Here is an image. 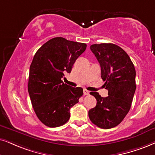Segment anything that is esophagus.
<instances>
[{
	"instance_id": "34e87169",
	"label": "esophagus",
	"mask_w": 155,
	"mask_h": 155,
	"mask_svg": "<svg viewBox=\"0 0 155 155\" xmlns=\"http://www.w3.org/2000/svg\"><path fill=\"white\" fill-rule=\"evenodd\" d=\"M89 94V91H88V90H87L86 89H84V95H88Z\"/></svg>"
}]
</instances>
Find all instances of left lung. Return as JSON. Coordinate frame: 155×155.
Returning <instances> with one entry per match:
<instances>
[{"label":"left lung","mask_w":155,"mask_h":155,"mask_svg":"<svg viewBox=\"0 0 155 155\" xmlns=\"http://www.w3.org/2000/svg\"><path fill=\"white\" fill-rule=\"evenodd\" d=\"M101 66V79L108 90V97L90 92L97 99V106L89 111L91 122L101 129H110L122 121L131 108L135 90L134 66L121 47L114 44L90 46Z\"/></svg>","instance_id":"1"}]
</instances>
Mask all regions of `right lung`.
<instances>
[{"label":"right lung","mask_w":155,"mask_h":155,"mask_svg":"<svg viewBox=\"0 0 155 155\" xmlns=\"http://www.w3.org/2000/svg\"><path fill=\"white\" fill-rule=\"evenodd\" d=\"M87 44L56 37L37 51L29 71L28 90L37 117L49 127L66 124L70 109L83 95L81 87L64 84L62 78L71 73L76 60Z\"/></svg>","instance_id":"right-lung-1"}]
</instances>
